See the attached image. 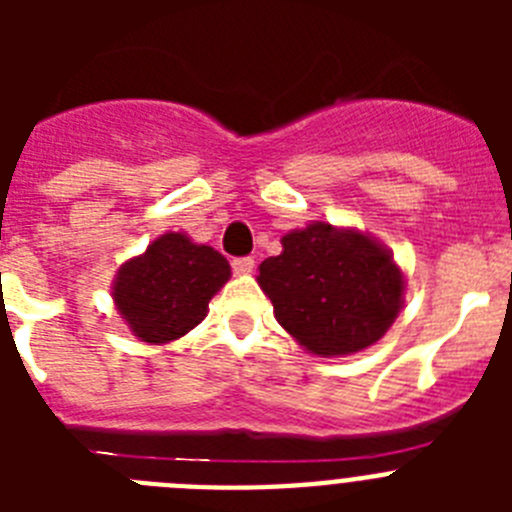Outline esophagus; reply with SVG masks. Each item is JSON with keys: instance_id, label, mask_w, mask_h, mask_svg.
Masks as SVG:
<instances>
[{"instance_id": "1", "label": "esophagus", "mask_w": 512, "mask_h": 512, "mask_svg": "<svg viewBox=\"0 0 512 512\" xmlns=\"http://www.w3.org/2000/svg\"><path fill=\"white\" fill-rule=\"evenodd\" d=\"M230 266H233L235 274H251L253 266H256V261H253L251 256H241V259L230 261Z\"/></svg>"}]
</instances>
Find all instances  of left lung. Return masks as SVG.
Instances as JSON below:
<instances>
[{
	"label": "left lung",
	"mask_w": 512,
	"mask_h": 512,
	"mask_svg": "<svg viewBox=\"0 0 512 512\" xmlns=\"http://www.w3.org/2000/svg\"><path fill=\"white\" fill-rule=\"evenodd\" d=\"M282 246L259 266V284L279 325L307 351L354 354L395 323L402 274L366 235L315 223L284 235Z\"/></svg>",
	"instance_id": "left-lung-1"
}]
</instances>
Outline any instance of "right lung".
<instances>
[{"label":"right lung","instance_id":"obj_1","mask_svg":"<svg viewBox=\"0 0 512 512\" xmlns=\"http://www.w3.org/2000/svg\"><path fill=\"white\" fill-rule=\"evenodd\" d=\"M228 277L223 253L194 246L182 233H166L122 266L112 295L140 341L166 343L205 318L212 295Z\"/></svg>","mask_w":512,"mask_h":512}]
</instances>
